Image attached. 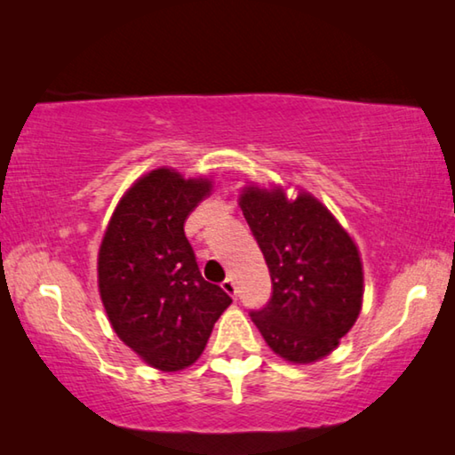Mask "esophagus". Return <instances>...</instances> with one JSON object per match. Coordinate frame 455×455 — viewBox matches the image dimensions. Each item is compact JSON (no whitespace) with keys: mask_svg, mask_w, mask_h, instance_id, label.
<instances>
[{"mask_svg":"<svg viewBox=\"0 0 455 455\" xmlns=\"http://www.w3.org/2000/svg\"><path fill=\"white\" fill-rule=\"evenodd\" d=\"M220 287H222V291H225L227 292V295H230V297H233V299H236V283L233 281V279H227L225 283H222L220 284Z\"/></svg>","mask_w":455,"mask_h":455,"instance_id":"esophagus-1","label":"esophagus"}]
</instances>
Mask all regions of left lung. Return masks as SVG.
<instances>
[{"mask_svg": "<svg viewBox=\"0 0 455 455\" xmlns=\"http://www.w3.org/2000/svg\"><path fill=\"white\" fill-rule=\"evenodd\" d=\"M238 206L263 251L273 295L251 319L275 355L315 363L333 353L363 307V263L353 236L309 190L244 184Z\"/></svg>", "mask_w": 455, "mask_h": 455, "instance_id": "left-lung-1", "label": "left lung"}]
</instances>
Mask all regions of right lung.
<instances>
[{"label": "right lung", "mask_w": 455, "mask_h": 455, "mask_svg": "<svg viewBox=\"0 0 455 455\" xmlns=\"http://www.w3.org/2000/svg\"><path fill=\"white\" fill-rule=\"evenodd\" d=\"M211 192L209 176L154 168L122 195L98 249V291L114 333L164 373L203 355L214 323L233 303L203 279L184 235L188 214Z\"/></svg>", "instance_id": "add662e5"}]
</instances>
